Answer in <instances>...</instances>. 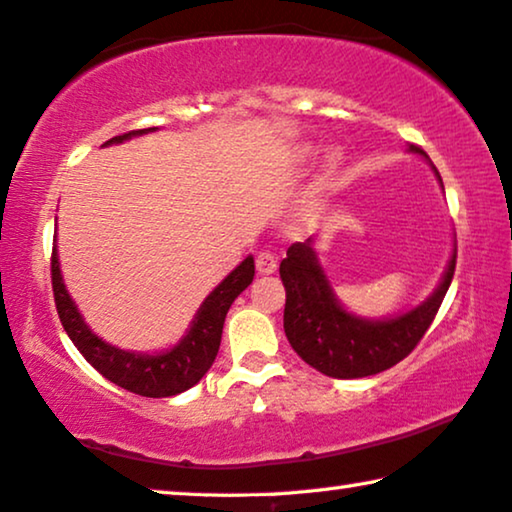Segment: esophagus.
I'll use <instances>...</instances> for the list:
<instances>
[{
	"mask_svg": "<svg viewBox=\"0 0 512 512\" xmlns=\"http://www.w3.org/2000/svg\"><path fill=\"white\" fill-rule=\"evenodd\" d=\"M277 267H279L277 256L270 254V251H261V254L256 256L258 274H274V272H277Z\"/></svg>",
	"mask_w": 512,
	"mask_h": 512,
	"instance_id": "34e87169",
	"label": "esophagus"
}]
</instances>
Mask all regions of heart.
<instances>
[{"instance_id":"heart-1","label":"heart","mask_w":512,"mask_h":512,"mask_svg":"<svg viewBox=\"0 0 512 512\" xmlns=\"http://www.w3.org/2000/svg\"><path fill=\"white\" fill-rule=\"evenodd\" d=\"M313 155H316V148H313V146L304 148V151H302V157H304V160H306V157H313ZM338 169H341V155H338V153H332V155L327 157L325 171H322L320 187H327V185H332V183H334V178L338 176Z\"/></svg>"}]
</instances>
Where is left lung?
Instances as JSON below:
<instances>
[{
    "mask_svg": "<svg viewBox=\"0 0 512 512\" xmlns=\"http://www.w3.org/2000/svg\"><path fill=\"white\" fill-rule=\"evenodd\" d=\"M410 151L421 153L419 146ZM458 249H453L444 279L426 302L389 320L352 316L336 302L329 281L318 265L313 242H295L279 265L286 288L283 329L293 350L306 364L338 380H355L387 371L419 345L435 320L451 286Z\"/></svg>",
    "mask_w": 512,
    "mask_h": 512,
    "instance_id": "1",
    "label": "left lung"
}]
</instances>
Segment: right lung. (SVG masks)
Returning <instances> with one entry per match:
<instances>
[{"label": "right lung", "instance_id": "right-lung-1", "mask_svg": "<svg viewBox=\"0 0 512 512\" xmlns=\"http://www.w3.org/2000/svg\"><path fill=\"white\" fill-rule=\"evenodd\" d=\"M153 130L155 128L130 130L125 132V135L112 137L102 146L121 144L125 139L146 135V132ZM50 272L59 320L61 325H64L66 334L70 336V341L75 343V348L82 352V357L89 361L102 377H107L109 382L119 384V387L137 393V396L167 398L194 387V384L208 373V368L217 357L219 343H222L226 313H229L235 297H238L242 290L249 286L251 279H254V258L247 256L229 277L212 290L206 297V302L201 304L199 313H196L192 329L187 332V336L176 345V348L162 352V355H135V352H125L114 348V345H107L102 338H98L89 327H86V322L80 316V311H77L75 302L70 300L64 279H61L57 249H52Z\"/></svg>", "mask_w": 512, "mask_h": 512}]
</instances>
